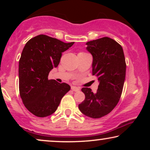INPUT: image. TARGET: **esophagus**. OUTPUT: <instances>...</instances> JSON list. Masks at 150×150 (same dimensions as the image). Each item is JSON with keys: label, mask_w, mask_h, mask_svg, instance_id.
Listing matches in <instances>:
<instances>
[{"label": "esophagus", "mask_w": 150, "mask_h": 150, "mask_svg": "<svg viewBox=\"0 0 150 150\" xmlns=\"http://www.w3.org/2000/svg\"><path fill=\"white\" fill-rule=\"evenodd\" d=\"M71 89L74 91H79L80 90V88L77 87H75V86H72V87H71Z\"/></svg>", "instance_id": "34e87169"}]
</instances>
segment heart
<instances>
[{
    "label": "heart",
    "instance_id": "1",
    "mask_svg": "<svg viewBox=\"0 0 150 150\" xmlns=\"http://www.w3.org/2000/svg\"><path fill=\"white\" fill-rule=\"evenodd\" d=\"M81 53H82V52H81Z\"/></svg>",
    "mask_w": 150,
    "mask_h": 150
}]
</instances>
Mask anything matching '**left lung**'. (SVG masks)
Returning a JSON list of instances; mask_svg holds the SVG:
<instances>
[{"instance_id":"obj_1","label":"left lung","mask_w":150,"mask_h":150,"mask_svg":"<svg viewBox=\"0 0 150 150\" xmlns=\"http://www.w3.org/2000/svg\"><path fill=\"white\" fill-rule=\"evenodd\" d=\"M86 44L93 56L92 75L98 78L100 83L96 93L90 88L81 89L85 99L79 108L85 115L98 119L111 112L120 101L126 63L122 46L111 38L104 37Z\"/></svg>"}]
</instances>
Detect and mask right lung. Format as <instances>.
<instances>
[{"mask_svg":"<svg viewBox=\"0 0 150 150\" xmlns=\"http://www.w3.org/2000/svg\"><path fill=\"white\" fill-rule=\"evenodd\" d=\"M74 42L64 43L46 35L28 40L19 61V91L24 105L39 117L56 111L70 86L55 80H48L53 67L58 66L62 52Z\"/></svg>","mask_w":150,"mask_h":150,"instance_id":"obj_1","label":"right lung"}]
</instances>
